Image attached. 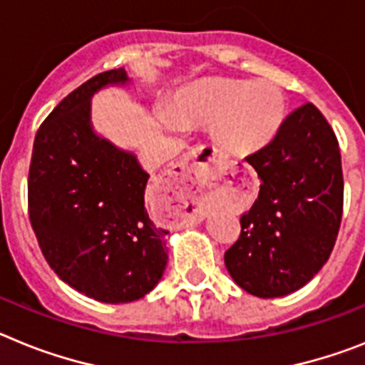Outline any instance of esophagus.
I'll list each match as a JSON object with an SVG mask.
<instances>
[{"label":"esophagus","mask_w":365,"mask_h":365,"mask_svg":"<svg viewBox=\"0 0 365 365\" xmlns=\"http://www.w3.org/2000/svg\"><path fill=\"white\" fill-rule=\"evenodd\" d=\"M205 159L208 161L205 162ZM211 161H215V154H211L209 150H202V148L195 150L191 156H189V169H187V178L185 182H183V187H185L189 196H191V217L196 213H202L205 209L204 196L200 195V187L202 182L207 178V174L211 173V169H209V163H211Z\"/></svg>","instance_id":"obj_1"}]
</instances>
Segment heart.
Returning a JSON list of instances; mask_svg holds the SVG:
<instances>
[{"instance_id":"heart-1","label":"heart","mask_w":365,"mask_h":365,"mask_svg":"<svg viewBox=\"0 0 365 365\" xmlns=\"http://www.w3.org/2000/svg\"><path fill=\"white\" fill-rule=\"evenodd\" d=\"M284 95L270 81L205 78L183 88L174 101V113L161 112L165 126L178 119L209 123V134L222 150L248 156L270 143L284 121Z\"/></svg>"}]
</instances>
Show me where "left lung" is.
I'll list each match as a JSON object with an SVG mask.
<instances>
[{
    "instance_id": "obj_1",
    "label": "left lung",
    "mask_w": 365,
    "mask_h": 365,
    "mask_svg": "<svg viewBox=\"0 0 365 365\" xmlns=\"http://www.w3.org/2000/svg\"><path fill=\"white\" fill-rule=\"evenodd\" d=\"M246 161L257 170L261 189L240 217V237L224 262L252 296H287L305 287L334 248L344 209L338 139L323 113L307 103Z\"/></svg>"
}]
</instances>
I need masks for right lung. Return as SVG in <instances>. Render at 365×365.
Masks as SVG:
<instances>
[{
	"mask_svg": "<svg viewBox=\"0 0 365 365\" xmlns=\"http://www.w3.org/2000/svg\"><path fill=\"white\" fill-rule=\"evenodd\" d=\"M128 82L125 68L110 69L71 91L38 128L29 167V218L46 261L113 305L147 296L167 266L169 231L145 209L148 174L91 126V97Z\"/></svg>",
	"mask_w": 365,
	"mask_h": 365,
	"instance_id": "obj_1",
	"label": "right lung"
}]
</instances>
